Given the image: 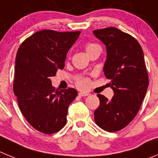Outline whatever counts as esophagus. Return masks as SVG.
I'll return each instance as SVG.
<instances>
[{
	"label": "esophagus",
	"instance_id": "1",
	"mask_svg": "<svg viewBox=\"0 0 158 158\" xmlns=\"http://www.w3.org/2000/svg\"><path fill=\"white\" fill-rule=\"evenodd\" d=\"M89 93H86V92H80L79 93V96L80 97H86V96H89Z\"/></svg>",
	"mask_w": 158,
	"mask_h": 158
}]
</instances>
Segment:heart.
<instances>
[{
	"label": "heart",
	"instance_id": "1",
	"mask_svg": "<svg viewBox=\"0 0 158 158\" xmlns=\"http://www.w3.org/2000/svg\"><path fill=\"white\" fill-rule=\"evenodd\" d=\"M98 47H100V46H99L98 45H97V44L88 43L87 45H86V50L88 53L89 52H90L91 50H93V49H96V48H98ZM87 84H88L87 80H86V79H79L77 82L78 86H79L80 88H85L86 86H87Z\"/></svg>",
	"mask_w": 158,
	"mask_h": 158
}]
</instances>
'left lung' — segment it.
<instances>
[{
  "label": "left lung",
  "mask_w": 158,
  "mask_h": 158,
  "mask_svg": "<svg viewBox=\"0 0 158 158\" xmlns=\"http://www.w3.org/2000/svg\"><path fill=\"white\" fill-rule=\"evenodd\" d=\"M94 35L106 47L103 71L114 92L111 100L98 94L100 106L94 120L103 130L115 132L137 115L149 85L143 51L135 38L116 27L95 30Z\"/></svg>",
  "instance_id": "8db88e82"
}]
</instances>
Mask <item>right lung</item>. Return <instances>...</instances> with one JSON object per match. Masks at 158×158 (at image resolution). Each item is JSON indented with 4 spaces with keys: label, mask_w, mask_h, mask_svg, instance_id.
<instances>
[{
    "label": "right lung",
    "mask_w": 158,
    "mask_h": 158,
    "mask_svg": "<svg viewBox=\"0 0 158 158\" xmlns=\"http://www.w3.org/2000/svg\"><path fill=\"white\" fill-rule=\"evenodd\" d=\"M79 35L43 30L27 38L17 51L14 94L25 119L44 134L63 128L69 105L78 94L73 88L55 89L50 77L64 69L67 52Z\"/></svg>",
    "instance_id": "add662e5"
}]
</instances>
